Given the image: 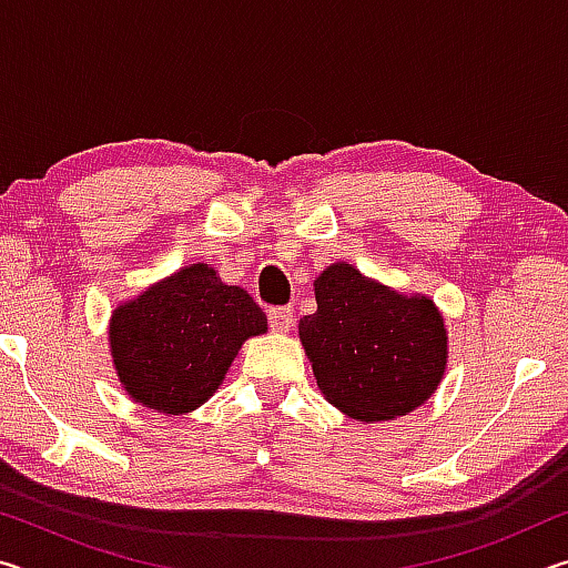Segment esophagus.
Listing matches in <instances>:
<instances>
[{
	"label": "esophagus",
	"mask_w": 568,
	"mask_h": 568,
	"mask_svg": "<svg viewBox=\"0 0 568 568\" xmlns=\"http://www.w3.org/2000/svg\"><path fill=\"white\" fill-rule=\"evenodd\" d=\"M267 321H271V328L275 333H287L293 328L295 315H293L291 307H273V311L267 313Z\"/></svg>",
	"instance_id": "1"
}]
</instances>
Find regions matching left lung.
<instances>
[{
    "label": "left lung",
    "instance_id": "1",
    "mask_svg": "<svg viewBox=\"0 0 568 568\" xmlns=\"http://www.w3.org/2000/svg\"><path fill=\"white\" fill-rule=\"evenodd\" d=\"M318 311L297 323L323 398L365 423L408 416L438 390L448 328L423 293H400L351 263H331L313 283Z\"/></svg>",
    "mask_w": 568,
    "mask_h": 568
}]
</instances>
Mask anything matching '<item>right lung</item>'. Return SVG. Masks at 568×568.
<instances>
[{
	"instance_id": "add662e5",
	"label": "right lung",
	"mask_w": 568,
	"mask_h": 568,
	"mask_svg": "<svg viewBox=\"0 0 568 568\" xmlns=\"http://www.w3.org/2000/svg\"><path fill=\"white\" fill-rule=\"evenodd\" d=\"M267 318L213 265L192 263L114 307L108 325L122 390L162 416H187L223 386L247 338Z\"/></svg>"
}]
</instances>
